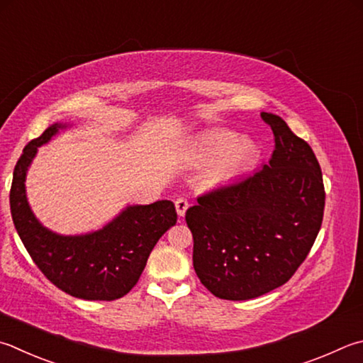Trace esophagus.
Masks as SVG:
<instances>
[{
  "mask_svg": "<svg viewBox=\"0 0 363 363\" xmlns=\"http://www.w3.org/2000/svg\"><path fill=\"white\" fill-rule=\"evenodd\" d=\"M174 204H176L177 216H181V217L186 216V211L189 209V201L186 199H177Z\"/></svg>",
  "mask_w": 363,
  "mask_h": 363,
  "instance_id": "obj_1",
  "label": "esophagus"
}]
</instances>
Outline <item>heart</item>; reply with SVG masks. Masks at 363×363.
<instances>
[{"label": "heart", "mask_w": 363, "mask_h": 363, "mask_svg": "<svg viewBox=\"0 0 363 363\" xmlns=\"http://www.w3.org/2000/svg\"><path fill=\"white\" fill-rule=\"evenodd\" d=\"M259 159L255 143L241 138L233 131H214L196 144L195 160L209 163L203 173V184L219 189L240 179Z\"/></svg>", "instance_id": "obj_1"}]
</instances>
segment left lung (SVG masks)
I'll list each match as a JSON object with an SVG mask.
<instances>
[{
	"instance_id": "8db88e82",
	"label": "left lung",
	"mask_w": 363,
	"mask_h": 363,
	"mask_svg": "<svg viewBox=\"0 0 363 363\" xmlns=\"http://www.w3.org/2000/svg\"><path fill=\"white\" fill-rule=\"evenodd\" d=\"M273 130L268 164L245 179L196 199L186 220L194 268L223 300H250L292 278L311 250L324 216L319 162L279 116L262 113Z\"/></svg>"
}]
</instances>
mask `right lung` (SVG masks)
Masks as SVG:
<instances>
[{
  "label": "right lung",
  "mask_w": 363,
  "mask_h": 363,
  "mask_svg": "<svg viewBox=\"0 0 363 363\" xmlns=\"http://www.w3.org/2000/svg\"><path fill=\"white\" fill-rule=\"evenodd\" d=\"M69 127L52 123L25 146L12 177V220L33 262L52 284L77 298L117 300L135 287L157 241L176 223V208L169 200L130 204L100 230L82 235H60L44 227L26 199V173L38 147Z\"/></svg>",
  "instance_id": "obj_1"
}]
</instances>
